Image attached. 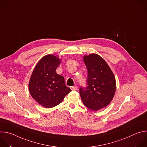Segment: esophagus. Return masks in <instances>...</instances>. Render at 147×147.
I'll return each mask as SVG.
<instances>
[{"instance_id": "esophagus-1", "label": "esophagus", "mask_w": 147, "mask_h": 147, "mask_svg": "<svg viewBox=\"0 0 147 147\" xmlns=\"http://www.w3.org/2000/svg\"><path fill=\"white\" fill-rule=\"evenodd\" d=\"M71 89L73 90V91H76L77 90V86H72L71 87Z\"/></svg>"}]
</instances>
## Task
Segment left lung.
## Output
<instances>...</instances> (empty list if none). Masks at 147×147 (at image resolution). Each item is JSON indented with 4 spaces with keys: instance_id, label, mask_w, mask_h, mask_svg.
<instances>
[{
    "instance_id": "left-lung-1",
    "label": "left lung",
    "mask_w": 147,
    "mask_h": 147,
    "mask_svg": "<svg viewBox=\"0 0 147 147\" xmlns=\"http://www.w3.org/2000/svg\"><path fill=\"white\" fill-rule=\"evenodd\" d=\"M83 59L88 76L87 86L80 88V95L87 108L96 111L108 106L112 100L116 80L107 62L98 55L90 54Z\"/></svg>"
}]
</instances>
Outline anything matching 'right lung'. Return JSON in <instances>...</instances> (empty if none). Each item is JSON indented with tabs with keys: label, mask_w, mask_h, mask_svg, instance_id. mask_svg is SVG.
Masks as SVG:
<instances>
[{
	"label": "right lung",
	"mask_w": 147,
	"mask_h": 147,
	"mask_svg": "<svg viewBox=\"0 0 147 147\" xmlns=\"http://www.w3.org/2000/svg\"><path fill=\"white\" fill-rule=\"evenodd\" d=\"M61 60L48 55L36 65L29 82L31 95L39 104L47 108L54 107L61 102L71 90L65 83L64 77L56 73Z\"/></svg>",
	"instance_id": "right-lung-1"
}]
</instances>
